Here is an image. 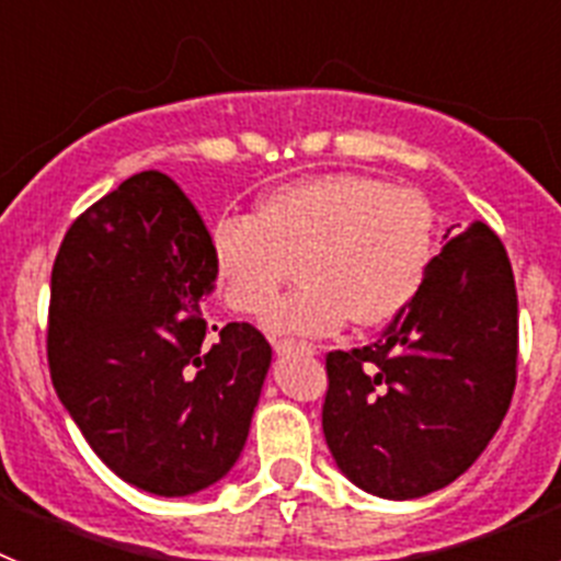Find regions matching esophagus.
<instances>
[{
  "label": "esophagus",
  "instance_id": "1",
  "mask_svg": "<svg viewBox=\"0 0 561 561\" xmlns=\"http://www.w3.org/2000/svg\"><path fill=\"white\" fill-rule=\"evenodd\" d=\"M272 348L277 351V354H289V351H306V354H317V348L311 345V342H300V340H272Z\"/></svg>",
  "mask_w": 561,
  "mask_h": 561
}]
</instances>
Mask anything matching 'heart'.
<instances>
[{
  "label": "heart",
  "mask_w": 561,
  "mask_h": 561,
  "mask_svg": "<svg viewBox=\"0 0 561 561\" xmlns=\"http://www.w3.org/2000/svg\"><path fill=\"white\" fill-rule=\"evenodd\" d=\"M435 257L433 210L415 191L370 173L286 182L250 216L210 232L219 295L238 314H264L297 263L305 284L266 314L275 334H329L351 317L376 329L401 314Z\"/></svg>",
  "instance_id": "b5f03b06"
}]
</instances>
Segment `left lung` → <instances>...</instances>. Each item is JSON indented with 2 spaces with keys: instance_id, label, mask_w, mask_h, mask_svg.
<instances>
[{
  "instance_id": "obj_1",
  "label": "left lung",
  "mask_w": 561,
  "mask_h": 561,
  "mask_svg": "<svg viewBox=\"0 0 561 561\" xmlns=\"http://www.w3.org/2000/svg\"><path fill=\"white\" fill-rule=\"evenodd\" d=\"M447 238L381 340L325 354V444L342 472L379 497H421L460 478L517 385L508 252L483 221Z\"/></svg>"
}]
</instances>
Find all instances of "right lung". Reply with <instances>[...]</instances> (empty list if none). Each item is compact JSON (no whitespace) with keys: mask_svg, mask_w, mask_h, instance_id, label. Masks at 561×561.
Masks as SVG:
<instances>
[{"mask_svg":"<svg viewBox=\"0 0 561 561\" xmlns=\"http://www.w3.org/2000/svg\"><path fill=\"white\" fill-rule=\"evenodd\" d=\"M213 289L210 232L162 171L87 207L53 264V388L98 458L142 492H199L244 449L272 348L250 323L207 325Z\"/></svg>","mask_w":561,"mask_h":561,"instance_id":"obj_1","label":"right lung"}]
</instances>
